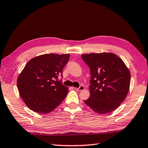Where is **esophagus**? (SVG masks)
Segmentation results:
<instances>
[{
    "label": "esophagus",
    "mask_w": 148,
    "mask_h": 148,
    "mask_svg": "<svg viewBox=\"0 0 148 148\" xmlns=\"http://www.w3.org/2000/svg\"><path fill=\"white\" fill-rule=\"evenodd\" d=\"M75 89L77 90V91H82V90L84 89V86H80L78 87V88H75Z\"/></svg>",
    "instance_id": "1"
}]
</instances>
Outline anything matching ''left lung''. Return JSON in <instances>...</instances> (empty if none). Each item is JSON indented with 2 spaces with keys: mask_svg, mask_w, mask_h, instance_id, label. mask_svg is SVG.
I'll use <instances>...</instances> for the list:
<instances>
[{
  "mask_svg": "<svg viewBox=\"0 0 148 148\" xmlns=\"http://www.w3.org/2000/svg\"><path fill=\"white\" fill-rule=\"evenodd\" d=\"M90 69V97L84 101L97 113L117 109L128 93L131 74L121 59L112 53L82 55Z\"/></svg>",
  "mask_w": 148,
  "mask_h": 148,
  "instance_id": "1",
  "label": "left lung"
}]
</instances>
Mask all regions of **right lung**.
<instances>
[{"instance_id": "obj_1", "label": "right lung", "mask_w": 148, "mask_h": 148, "mask_svg": "<svg viewBox=\"0 0 148 148\" xmlns=\"http://www.w3.org/2000/svg\"><path fill=\"white\" fill-rule=\"evenodd\" d=\"M70 55L44 54L27 62L17 78L20 96L32 111L47 114L66 98L68 87L58 80Z\"/></svg>"}]
</instances>
